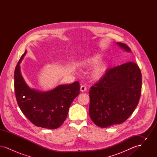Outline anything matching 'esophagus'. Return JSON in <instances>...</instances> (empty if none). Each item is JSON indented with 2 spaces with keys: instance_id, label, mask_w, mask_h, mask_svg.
<instances>
[{
  "instance_id": "esophagus-1",
  "label": "esophagus",
  "mask_w": 157,
  "mask_h": 157,
  "mask_svg": "<svg viewBox=\"0 0 157 157\" xmlns=\"http://www.w3.org/2000/svg\"><path fill=\"white\" fill-rule=\"evenodd\" d=\"M80 90H81V91H82V92H85V91H86V86H85V85H82V86H81Z\"/></svg>"
}]
</instances>
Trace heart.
I'll use <instances>...</instances> for the list:
<instances>
[{
	"label": "heart",
	"instance_id": "heart-1",
	"mask_svg": "<svg viewBox=\"0 0 157 157\" xmlns=\"http://www.w3.org/2000/svg\"><path fill=\"white\" fill-rule=\"evenodd\" d=\"M101 59V57L98 55L90 56L81 60L79 62V65L82 67H88L96 65ZM107 69V66L104 63H101L94 67L91 72L93 79L99 80L101 79L105 75Z\"/></svg>",
	"mask_w": 157,
	"mask_h": 157
}]
</instances>
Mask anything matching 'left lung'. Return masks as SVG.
Masks as SVG:
<instances>
[{
    "label": "left lung",
    "instance_id": "1",
    "mask_svg": "<svg viewBox=\"0 0 157 157\" xmlns=\"http://www.w3.org/2000/svg\"><path fill=\"white\" fill-rule=\"evenodd\" d=\"M117 44L127 52L131 51L126 44ZM141 87V72L134 62L107 69L89 91L91 120L101 128L123 123L138 104Z\"/></svg>",
    "mask_w": 157,
    "mask_h": 157
}]
</instances>
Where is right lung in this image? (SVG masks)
<instances>
[{"label": "right lung", "instance_id": "1", "mask_svg": "<svg viewBox=\"0 0 157 157\" xmlns=\"http://www.w3.org/2000/svg\"><path fill=\"white\" fill-rule=\"evenodd\" d=\"M26 53L15 67L14 86L17 103L23 113L35 126L56 129L66 120L71 105L79 94V82L60 85L45 92L30 89L20 71V63Z\"/></svg>", "mask_w": 157, "mask_h": 157}]
</instances>
